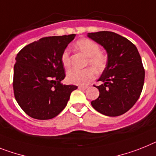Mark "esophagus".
<instances>
[{
	"label": "esophagus",
	"mask_w": 156,
	"mask_h": 156,
	"mask_svg": "<svg viewBox=\"0 0 156 156\" xmlns=\"http://www.w3.org/2000/svg\"><path fill=\"white\" fill-rule=\"evenodd\" d=\"M87 88H88L87 86H78V89H79V90H86V89H87Z\"/></svg>",
	"instance_id": "obj_1"
}]
</instances>
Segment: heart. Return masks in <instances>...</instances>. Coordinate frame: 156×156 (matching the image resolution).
Returning a JSON list of instances; mask_svg holds the SVG:
<instances>
[{
    "mask_svg": "<svg viewBox=\"0 0 156 156\" xmlns=\"http://www.w3.org/2000/svg\"><path fill=\"white\" fill-rule=\"evenodd\" d=\"M75 48L88 58V64L92 68H86L84 70L72 69L67 72L68 82L75 85L85 86L87 85L95 77V72L101 73L106 66V58L100 52L99 46L89 39H81L75 44ZM61 61L65 68L70 66V53L65 50L61 56Z\"/></svg>",
    "mask_w": 156,
    "mask_h": 156,
    "instance_id": "b5f03b06",
    "label": "heart"
}]
</instances>
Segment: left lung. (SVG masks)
Instances as JSON below:
<instances>
[{
  "instance_id": "obj_1",
  "label": "left lung",
  "mask_w": 156,
  "mask_h": 156,
  "mask_svg": "<svg viewBox=\"0 0 156 156\" xmlns=\"http://www.w3.org/2000/svg\"><path fill=\"white\" fill-rule=\"evenodd\" d=\"M105 49L106 67L95 86L99 97L92 101L94 109L105 116H117L130 109L136 102L144 83L145 71L136 47L128 39L112 31L88 33Z\"/></svg>"
}]
</instances>
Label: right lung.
<instances>
[{
    "label": "right lung",
    "mask_w": 156,
    "mask_h": 156,
    "mask_svg": "<svg viewBox=\"0 0 156 156\" xmlns=\"http://www.w3.org/2000/svg\"><path fill=\"white\" fill-rule=\"evenodd\" d=\"M75 36L41 38L22 48L16 57L14 96L23 112L32 118H54L78 88L61 83L66 77L61 56Z\"/></svg>",
    "instance_id": "right-lung-1"
}]
</instances>
